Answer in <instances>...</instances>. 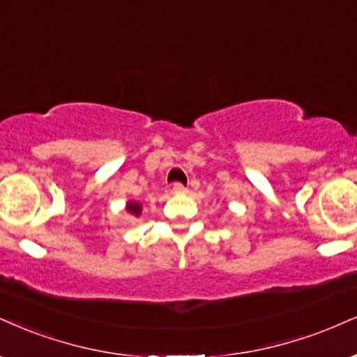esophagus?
Here are the masks:
<instances>
[{
  "label": "esophagus",
  "mask_w": 357,
  "mask_h": 357,
  "mask_svg": "<svg viewBox=\"0 0 357 357\" xmlns=\"http://www.w3.org/2000/svg\"><path fill=\"white\" fill-rule=\"evenodd\" d=\"M173 195H176V196L186 195V188H184L181 183H176L174 186H173Z\"/></svg>",
  "instance_id": "34e87169"
}]
</instances>
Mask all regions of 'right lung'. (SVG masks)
Segmentation results:
<instances>
[{
    "label": "right lung",
    "instance_id": "right-lung-1",
    "mask_svg": "<svg viewBox=\"0 0 357 357\" xmlns=\"http://www.w3.org/2000/svg\"><path fill=\"white\" fill-rule=\"evenodd\" d=\"M141 204L139 203H136V201H128V204H126V211L131 214V216H136V218H139V214H141Z\"/></svg>",
    "mask_w": 357,
    "mask_h": 357
}]
</instances>
